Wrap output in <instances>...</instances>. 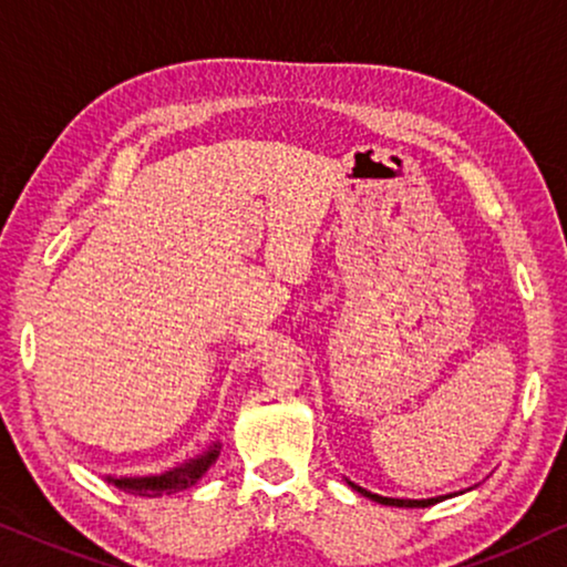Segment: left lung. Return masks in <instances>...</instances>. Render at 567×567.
<instances>
[{
    "label": "left lung",
    "instance_id": "1",
    "mask_svg": "<svg viewBox=\"0 0 567 567\" xmlns=\"http://www.w3.org/2000/svg\"><path fill=\"white\" fill-rule=\"evenodd\" d=\"M350 487H352V489H358L360 495L371 497V501H375V503H383V505H394V508H427V505H433V503H441V501H443V497H427V501H399V497H381V495H373V493H368V489L358 487V485H354V482H350Z\"/></svg>",
    "mask_w": 567,
    "mask_h": 567
}]
</instances>
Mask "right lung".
<instances>
[{
    "instance_id": "add662e5",
    "label": "right lung",
    "mask_w": 567,
    "mask_h": 567,
    "mask_svg": "<svg viewBox=\"0 0 567 567\" xmlns=\"http://www.w3.org/2000/svg\"><path fill=\"white\" fill-rule=\"evenodd\" d=\"M217 449H220V446L215 443V446L209 449L205 456L192 458V462L181 464L178 470L165 472V474H161V477H137V480H132V477L111 480L109 477V482H113V485L121 487V489H126V493L145 495V497H157L163 493H176V489H186V487H192L196 480H202V474H205L209 466H213L217 454H220Z\"/></svg>"
}]
</instances>
